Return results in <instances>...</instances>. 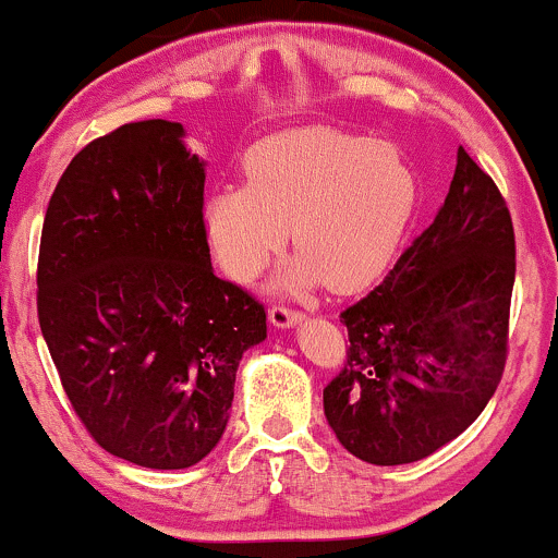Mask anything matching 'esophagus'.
I'll return each instance as SVG.
<instances>
[{"label": "esophagus", "mask_w": 558, "mask_h": 558, "mask_svg": "<svg viewBox=\"0 0 558 558\" xmlns=\"http://www.w3.org/2000/svg\"><path fill=\"white\" fill-rule=\"evenodd\" d=\"M302 318H304L302 310H291L289 304H272V307H269V320H272V326L278 328L296 326Z\"/></svg>", "instance_id": "34e87169"}]
</instances>
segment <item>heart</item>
<instances>
[{"instance_id": "b5f03b06", "label": "heart", "mask_w": 558, "mask_h": 558, "mask_svg": "<svg viewBox=\"0 0 558 558\" xmlns=\"http://www.w3.org/2000/svg\"><path fill=\"white\" fill-rule=\"evenodd\" d=\"M243 168L245 184L221 186L203 205L216 262L243 283L278 254L289 225L299 256L286 286L361 289L396 256L417 208V175L401 151L331 128L262 138Z\"/></svg>"}]
</instances>
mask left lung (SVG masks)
<instances>
[{"instance_id":"1","label":"left lung","mask_w":558,"mask_h":558,"mask_svg":"<svg viewBox=\"0 0 558 558\" xmlns=\"http://www.w3.org/2000/svg\"><path fill=\"white\" fill-rule=\"evenodd\" d=\"M513 280L511 210L460 146L433 225L339 315L348 363L324 387V409L350 454L407 465L476 422L506 372Z\"/></svg>"}]
</instances>
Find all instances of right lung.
Here are the masks:
<instances>
[{"instance_id": "right-lung-1", "label": "right lung", "mask_w": 558, "mask_h": 558, "mask_svg": "<svg viewBox=\"0 0 558 558\" xmlns=\"http://www.w3.org/2000/svg\"><path fill=\"white\" fill-rule=\"evenodd\" d=\"M168 120L74 155L47 203L37 315L63 392L98 447L179 471L219 444L264 304L210 267L205 173Z\"/></svg>"}]
</instances>
